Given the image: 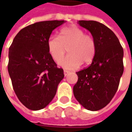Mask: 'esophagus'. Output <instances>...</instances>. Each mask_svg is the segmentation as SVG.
Returning a JSON list of instances; mask_svg holds the SVG:
<instances>
[{"label": "esophagus", "instance_id": "esophagus-1", "mask_svg": "<svg viewBox=\"0 0 132 132\" xmlns=\"http://www.w3.org/2000/svg\"><path fill=\"white\" fill-rule=\"evenodd\" d=\"M63 73H64V76H67V75L69 73V71H66V70H64V71H63Z\"/></svg>", "mask_w": 132, "mask_h": 132}]
</instances>
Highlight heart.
<instances>
[{
    "label": "heart",
    "instance_id": "obj_1",
    "mask_svg": "<svg viewBox=\"0 0 132 132\" xmlns=\"http://www.w3.org/2000/svg\"><path fill=\"white\" fill-rule=\"evenodd\" d=\"M48 52L53 60L58 62L66 51L69 54L59 61V65L66 69H75L83 62L91 63L96 53V43L91 35L76 25L62 28L59 36L50 35L46 42Z\"/></svg>",
    "mask_w": 132,
    "mask_h": 132
}]
</instances>
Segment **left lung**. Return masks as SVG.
<instances>
[{
	"instance_id": "obj_1",
	"label": "left lung",
	"mask_w": 132,
	"mask_h": 132,
	"mask_svg": "<svg viewBox=\"0 0 132 132\" xmlns=\"http://www.w3.org/2000/svg\"><path fill=\"white\" fill-rule=\"evenodd\" d=\"M78 23L91 33L96 53L88 67L76 72L73 95L83 108L97 111L110 102L118 89L124 71V51L118 38L105 24L93 20Z\"/></svg>"
}]
</instances>
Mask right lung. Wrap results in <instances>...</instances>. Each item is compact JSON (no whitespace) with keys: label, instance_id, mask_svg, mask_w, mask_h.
Returning a JSON list of instances; mask_svg holds the SVG:
<instances>
[{"label":"right lung","instance_id":"right-lung-1","mask_svg":"<svg viewBox=\"0 0 132 132\" xmlns=\"http://www.w3.org/2000/svg\"><path fill=\"white\" fill-rule=\"evenodd\" d=\"M64 20L35 22L16 35L8 52V73L19 100L31 110L49 104L64 77L48 52L46 42L52 31Z\"/></svg>","mask_w":132,"mask_h":132}]
</instances>
